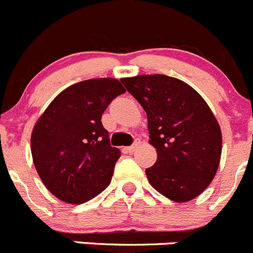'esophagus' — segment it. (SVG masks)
<instances>
[{
  "mask_svg": "<svg viewBox=\"0 0 253 253\" xmlns=\"http://www.w3.org/2000/svg\"><path fill=\"white\" fill-rule=\"evenodd\" d=\"M139 145H140V141H139V140H136V141H135L134 144L131 145V146H127L126 150L127 152H134L135 150H136L137 147H139Z\"/></svg>",
  "mask_w": 253,
  "mask_h": 253,
  "instance_id": "obj_1",
  "label": "esophagus"
}]
</instances>
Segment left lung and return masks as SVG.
<instances>
[{"mask_svg": "<svg viewBox=\"0 0 253 253\" xmlns=\"http://www.w3.org/2000/svg\"><path fill=\"white\" fill-rule=\"evenodd\" d=\"M147 116L155 165L146 169L150 184L177 203L203 193L221 156L220 126L203 97L186 82L166 75L122 79Z\"/></svg>", "mask_w": 253, "mask_h": 253, "instance_id": "obj_1", "label": "left lung"}]
</instances>
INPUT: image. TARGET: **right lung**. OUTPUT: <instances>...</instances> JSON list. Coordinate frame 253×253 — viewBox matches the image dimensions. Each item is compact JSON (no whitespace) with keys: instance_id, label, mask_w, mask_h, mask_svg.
Listing matches in <instances>:
<instances>
[{"instance_id":"right-lung-1","label":"right lung","mask_w":253,"mask_h":253,"mask_svg":"<svg viewBox=\"0 0 253 253\" xmlns=\"http://www.w3.org/2000/svg\"><path fill=\"white\" fill-rule=\"evenodd\" d=\"M124 92L116 79L77 82L60 92L36 123L31 137L34 166L57 199L86 203L111 183L121 151L109 144L101 118Z\"/></svg>"}]
</instances>
